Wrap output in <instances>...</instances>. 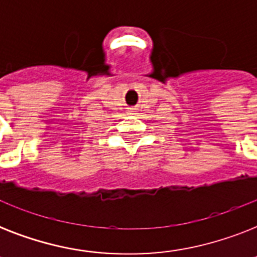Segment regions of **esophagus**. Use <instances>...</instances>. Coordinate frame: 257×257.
<instances>
[{
	"label": "esophagus",
	"mask_w": 257,
	"mask_h": 257,
	"mask_svg": "<svg viewBox=\"0 0 257 257\" xmlns=\"http://www.w3.org/2000/svg\"><path fill=\"white\" fill-rule=\"evenodd\" d=\"M132 110H133V112H135V109H132Z\"/></svg>",
	"instance_id": "esophagus-1"
}]
</instances>
